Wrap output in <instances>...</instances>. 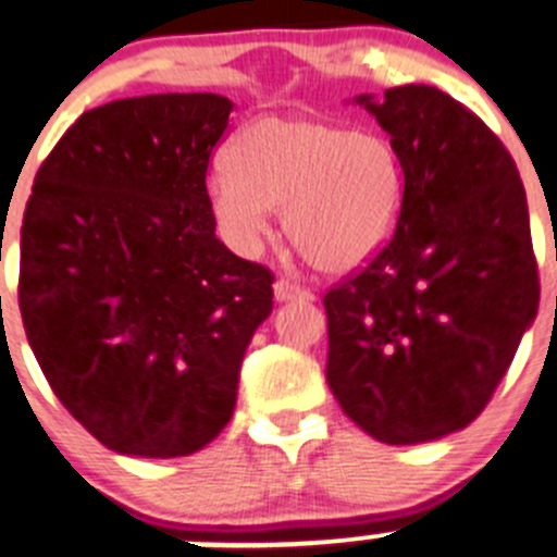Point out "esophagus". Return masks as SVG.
Masks as SVG:
<instances>
[{"label":"esophagus","instance_id":"obj_1","mask_svg":"<svg viewBox=\"0 0 557 557\" xmlns=\"http://www.w3.org/2000/svg\"><path fill=\"white\" fill-rule=\"evenodd\" d=\"M273 293H275V300H311L314 295L309 293L306 287H300V284L289 282V278H278V282L273 284Z\"/></svg>","mask_w":557,"mask_h":557}]
</instances>
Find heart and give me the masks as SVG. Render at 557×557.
<instances>
[{"instance_id": "b5f03b06", "label": "heart", "mask_w": 557, "mask_h": 557, "mask_svg": "<svg viewBox=\"0 0 557 557\" xmlns=\"http://www.w3.org/2000/svg\"><path fill=\"white\" fill-rule=\"evenodd\" d=\"M221 230L251 248L282 210L287 240L311 268L347 273L388 240L401 205L394 145L322 116H264L226 152L210 185Z\"/></svg>"}]
</instances>
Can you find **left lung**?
Listing matches in <instances>:
<instances>
[{"mask_svg": "<svg viewBox=\"0 0 557 557\" xmlns=\"http://www.w3.org/2000/svg\"><path fill=\"white\" fill-rule=\"evenodd\" d=\"M361 103L399 156L401 208L322 298L325 377L363 432L410 446L490 405L536 317L539 264L517 163L479 114L426 84Z\"/></svg>", "mask_w": 557, "mask_h": 557, "instance_id": "8db88e82", "label": "left lung"}]
</instances>
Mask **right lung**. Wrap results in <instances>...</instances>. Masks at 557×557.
I'll list each match as a JSON object with an SVG mask.
<instances>
[{"instance_id": "obj_1", "label": "right lung", "mask_w": 557, "mask_h": 557, "mask_svg": "<svg viewBox=\"0 0 557 557\" xmlns=\"http://www.w3.org/2000/svg\"><path fill=\"white\" fill-rule=\"evenodd\" d=\"M232 100L125 98L84 111L37 169L18 306L51 391L106 448L188 457L219 437L270 268L215 237L210 156Z\"/></svg>"}]
</instances>
